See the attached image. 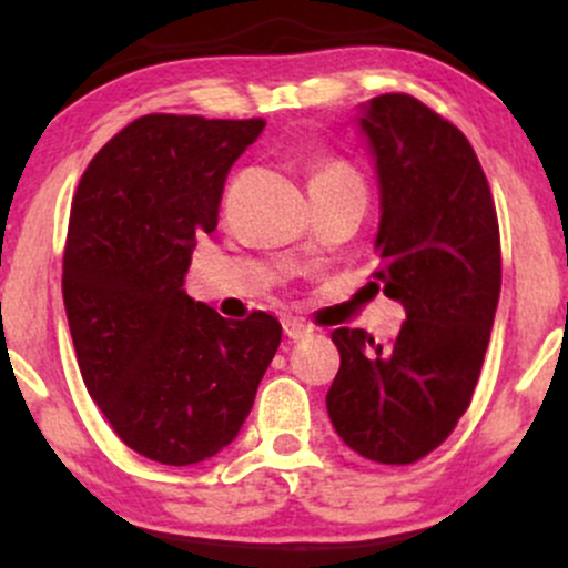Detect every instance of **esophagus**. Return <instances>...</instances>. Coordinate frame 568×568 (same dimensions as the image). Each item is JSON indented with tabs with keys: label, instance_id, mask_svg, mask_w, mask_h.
Returning a JSON list of instances; mask_svg holds the SVG:
<instances>
[{
	"label": "esophagus",
	"instance_id": "obj_1",
	"mask_svg": "<svg viewBox=\"0 0 568 568\" xmlns=\"http://www.w3.org/2000/svg\"><path fill=\"white\" fill-rule=\"evenodd\" d=\"M283 331H285V336L293 338V342H298V338L312 336L310 325L302 323V321H296V317H285V321H283Z\"/></svg>",
	"mask_w": 568,
	"mask_h": 568
}]
</instances>
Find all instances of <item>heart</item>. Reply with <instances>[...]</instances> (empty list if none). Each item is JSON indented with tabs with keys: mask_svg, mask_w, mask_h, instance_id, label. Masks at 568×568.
I'll list each match as a JSON object with an SVG mask.
<instances>
[{
	"mask_svg": "<svg viewBox=\"0 0 568 568\" xmlns=\"http://www.w3.org/2000/svg\"><path fill=\"white\" fill-rule=\"evenodd\" d=\"M331 184H361V181H357V175L352 173L347 165H342V162H321V165L310 173V189Z\"/></svg>",
	"mask_w": 568,
	"mask_h": 568,
	"instance_id": "obj_1",
	"label": "heart"
}]
</instances>
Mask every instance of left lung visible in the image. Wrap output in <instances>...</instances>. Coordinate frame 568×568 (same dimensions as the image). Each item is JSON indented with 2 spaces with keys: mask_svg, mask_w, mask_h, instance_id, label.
Masks as SVG:
<instances>
[{
  "mask_svg": "<svg viewBox=\"0 0 568 568\" xmlns=\"http://www.w3.org/2000/svg\"><path fill=\"white\" fill-rule=\"evenodd\" d=\"M379 181L374 288L403 304L393 344L336 328L342 366L331 425L352 452L410 465L452 435L470 406L501 288L491 189L462 130L403 93L357 106Z\"/></svg>",
  "mask_w": 568,
  "mask_h": 568,
  "instance_id": "1",
  "label": "left lung"
}]
</instances>
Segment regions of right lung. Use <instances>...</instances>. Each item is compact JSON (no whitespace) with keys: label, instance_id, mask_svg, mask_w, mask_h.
Segmentation results:
<instances>
[{"label":"right lung","instance_id":"add662e5","mask_svg":"<svg viewBox=\"0 0 568 568\" xmlns=\"http://www.w3.org/2000/svg\"><path fill=\"white\" fill-rule=\"evenodd\" d=\"M264 120L146 114L77 186L63 306L84 387L114 433L160 465L211 459L237 438L283 328L232 323L189 296L197 237L219 224L234 160Z\"/></svg>","mask_w":568,"mask_h":568}]
</instances>
